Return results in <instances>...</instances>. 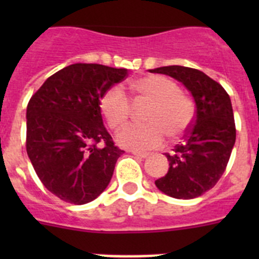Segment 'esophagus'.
Segmentation results:
<instances>
[{"instance_id":"1","label":"esophagus","mask_w":259,"mask_h":259,"mask_svg":"<svg viewBox=\"0 0 259 259\" xmlns=\"http://www.w3.org/2000/svg\"><path fill=\"white\" fill-rule=\"evenodd\" d=\"M132 154L137 158H146L148 155H149L148 153H143V152H132Z\"/></svg>"}]
</instances>
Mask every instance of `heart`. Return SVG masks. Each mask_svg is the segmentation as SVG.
<instances>
[{"mask_svg":"<svg viewBox=\"0 0 259 259\" xmlns=\"http://www.w3.org/2000/svg\"><path fill=\"white\" fill-rule=\"evenodd\" d=\"M131 88L140 100L150 102L146 124H131L116 136L120 146L132 150L161 146L166 134L178 139L188 131L194 118L191 98L180 92L175 81L162 75H146L134 80ZM100 109L111 130L122 128L131 116V102L120 87H111L100 98Z\"/></svg>","mask_w":259,"mask_h":259,"instance_id":"1","label":"heart"}]
</instances>
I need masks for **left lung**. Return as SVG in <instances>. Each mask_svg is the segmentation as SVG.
<instances>
[{"label":"left lung","mask_w":259,"mask_h":259,"mask_svg":"<svg viewBox=\"0 0 259 259\" xmlns=\"http://www.w3.org/2000/svg\"><path fill=\"white\" fill-rule=\"evenodd\" d=\"M149 71L184 84L196 102L193 124L184 143L166 153L168 171L155 185L170 197L196 198L218 183L230 161L236 140L231 98L221 84L196 68L166 66Z\"/></svg>","instance_id":"1"}]
</instances>
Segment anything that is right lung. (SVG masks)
Masks as SVG:
<instances>
[{"label":"right lung","instance_id":"right-lung-1","mask_svg":"<svg viewBox=\"0 0 259 259\" xmlns=\"http://www.w3.org/2000/svg\"><path fill=\"white\" fill-rule=\"evenodd\" d=\"M125 68L75 63L45 80L27 106L26 148L45 188L75 205L109 185L123 150L102 122L100 98L127 76Z\"/></svg>","mask_w":259,"mask_h":259}]
</instances>
